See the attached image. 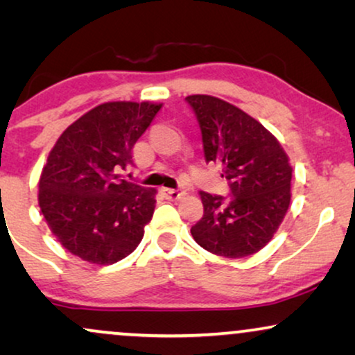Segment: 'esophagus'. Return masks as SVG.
I'll return each mask as SVG.
<instances>
[{"label": "esophagus", "instance_id": "obj_1", "mask_svg": "<svg viewBox=\"0 0 355 355\" xmlns=\"http://www.w3.org/2000/svg\"><path fill=\"white\" fill-rule=\"evenodd\" d=\"M163 193L169 200H181V198L186 197V192L176 191V189H163Z\"/></svg>", "mask_w": 355, "mask_h": 355}]
</instances>
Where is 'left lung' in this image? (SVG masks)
Returning <instances> with one entry per match:
<instances>
[{
	"label": "left lung",
	"instance_id": "left-lung-1",
	"mask_svg": "<svg viewBox=\"0 0 355 355\" xmlns=\"http://www.w3.org/2000/svg\"><path fill=\"white\" fill-rule=\"evenodd\" d=\"M202 130L205 159L220 163L231 200L200 192L203 216L192 237L226 259L257 254L288 213L293 166L278 139L237 106L210 95H191Z\"/></svg>",
	"mask_w": 355,
	"mask_h": 355
}]
</instances>
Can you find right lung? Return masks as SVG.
Returning <instances> with one entry per match:
<instances>
[{
  "label": "right lung",
  "mask_w": 355,
  "mask_h": 355,
  "mask_svg": "<svg viewBox=\"0 0 355 355\" xmlns=\"http://www.w3.org/2000/svg\"><path fill=\"white\" fill-rule=\"evenodd\" d=\"M162 103L108 101L74 121L56 140L38 182V205L61 245L94 265L137 249L157 189L121 179L132 148Z\"/></svg>",
  "instance_id": "add662e5"
}]
</instances>
